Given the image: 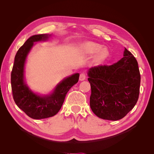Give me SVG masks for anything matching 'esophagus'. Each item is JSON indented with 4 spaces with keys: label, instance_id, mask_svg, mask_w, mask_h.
<instances>
[{
    "label": "esophagus",
    "instance_id": "obj_1",
    "mask_svg": "<svg viewBox=\"0 0 154 154\" xmlns=\"http://www.w3.org/2000/svg\"><path fill=\"white\" fill-rule=\"evenodd\" d=\"M86 78V76H85V74L84 72H82L80 74V81H83L85 80Z\"/></svg>",
    "mask_w": 154,
    "mask_h": 154
}]
</instances>
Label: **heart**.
Here are the masks:
<instances>
[{
    "label": "heart",
    "instance_id": "b5f03b06",
    "mask_svg": "<svg viewBox=\"0 0 154 154\" xmlns=\"http://www.w3.org/2000/svg\"><path fill=\"white\" fill-rule=\"evenodd\" d=\"M83 52L87 54H96V62L101 63L104 62L109 56V51L106 49H103V46L99 44L92 42H88L82 46Z\"/></svg>",
    "mask_w": 154,
    "mask_h": 154
}]
</instances>
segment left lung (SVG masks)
<instances>
[{
	"mask_svg": "<svg viewBox=\"0 0 154 154\" xmlns=\"http://www.w3.org/2000/svg\"><path fill=\"white\" fill-rule=\"evenodd\" d=\"M90 106L100 118L117 121L123 118L139 98L141 76L137 60L125 49L123 58L111 66L89 69Z\"/></svg>",
	"mask_w": 154,
	"mask_h": 154,
	"instance_id": "left-lung-1",
	"label": "left lung"
}]
</instances>
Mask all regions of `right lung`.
Masks as SVG:
<instances>
[{
    "label": "right lung",
    "mask_w": 154,
    "mask_h": 154,
    "mask_svg": "<svg viewBox=\"0 0 154 154\" xmlns=\"http://www.w3.org/2000/svg\"><path fill=\"white\" fill-rule=\"evenodd\" d=\"M50 35H35L30 36L18 50L11 74V90L16 105L29 117L45 119L57 114L63 103L67 93L78 82L80 74L76 73L57 85L53 94L40 96L35 94L24 82V69L27 55L35 42L46 40Z\"/></svg>",
    "instance_id": "add662e5"
}]
</instances>
